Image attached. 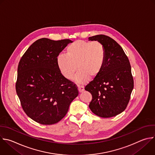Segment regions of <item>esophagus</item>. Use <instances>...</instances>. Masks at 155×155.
<instances>
[{"label":"esophagus","mask_w":155,"mask_h":155,"mask_svg":"<svg viewBox=\"0 0 155 155\" xmlns=\"http://www.w3.org/2000/svg\"><path fill=\"white\" fill-rule=\"evenodd\" d=\"M78 91H79V92H82L83 91H84V86H78Z\"/></svg>","instance_id":"obj_1"}]
</instances>
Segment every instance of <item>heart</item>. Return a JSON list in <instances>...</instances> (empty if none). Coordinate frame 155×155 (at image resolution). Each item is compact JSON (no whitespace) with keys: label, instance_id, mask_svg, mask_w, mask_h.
<instances>
[{"label":"heart","instance_id":"b5f03b06","mask_svg":"<svg viewBox=\"0 0 155 155\" xmlns=\"http://www.w3.org/2000/svg\"><path fill=\"white\" fill-rule=\"evenodd\" d=\"M105 60V51L101 42L79 40L67 47L66 55L61 54L57 56V64L61 74L68 80L74 78L77 68L78 72L75 80L78 84H84L89 77H95L100 72Z\"/></svg>","mask_w":155,"mask_h":155}]
</instances>
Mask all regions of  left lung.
<instances>
[{"instance_id":"left-lung-1","label":"left lung","mask_w":155,"mask_h":155,"mask_svg":"<svg viewBox=\"0 0 155 155\" xmlns=\"http://www.w3.org/2000/svg\"><path fill=\"white\" fill-rule=\"evenodd\" d=\"M104 45L105 60L100 72L84 89L92 96L89 107L95 115L108 118L127 108L134 87L130 61L121 46L111 38L98 35L89 37Z\"/></svg>"}]
</instances>
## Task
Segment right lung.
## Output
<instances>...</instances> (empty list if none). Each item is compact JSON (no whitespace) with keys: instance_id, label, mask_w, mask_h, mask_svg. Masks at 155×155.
I'll list each match as a JSON object with an SVG mask.
<instances>
[{"instance_id":"obj_1","label":"right lung","mask_w":155,"mask_h":155,"mask_svg":"<svg viewBox=\"0 0 155 155\" xmlns=\"http://www.w3.org/2000/svg\"><path fill=\"white\" fill-rule=\"evenodd\" d=\"M72 42L39 39L28 47L19 63L17 95L26 114L40 124L60 121L78 95L76 85L61 74L57 64V56Z\"/></svg>"}]
</instances>
